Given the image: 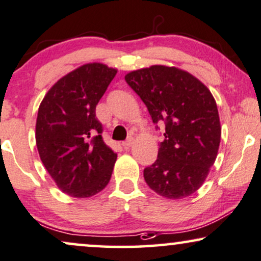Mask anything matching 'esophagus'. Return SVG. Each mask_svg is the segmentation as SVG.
Instances as JSON below:
<instances>
[{
  "instance_id": "34e87169",
  "label": "esophagus",
  "mask_w": 261,
  "mask_h": 261,
  "mask_svg": "<svg viewBox=\"0 0 261 261\" xmlns=\"http://www.w3.org/2000/svg\"><path fill=\"white\" fill-rule=\"evenodd\" d=\"M133 144H134V138H133V137H128L126 141H124L123 143H121V145H123V147H124L125 149L130 148Z\"/></svg>"
}]
</instances>
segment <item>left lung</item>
I'll return each instance as SVG.
<instances>
[{
	"mask_svg": "<svg viewBox=\"0 0 261 261\" xmlns=\"http://www.w3.org/2000/svg\"><path fill=\"white\" fill-rule=\"evenodd\" d=\"M125 81L147 106L152 123H165L163 141L145 182L168 199L196 192L209 174L221 141L213 94L199 80L174 67L152 65L128 72Z\"/></svg>",
	"mask_w": 261,
	"mask_h": 261,
	"instance_id": "obj_1",
	"label": "left lung"
}]
</instances>
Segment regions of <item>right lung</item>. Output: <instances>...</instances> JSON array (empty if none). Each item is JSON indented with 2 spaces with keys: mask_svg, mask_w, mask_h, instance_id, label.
<instances>
[{
  "mask_svg": "<svg viewBox=\"0 0 261 261\" xmlns=\"http://www.w3.org/2000/svg\"><path fill=\"white\" fill-rule=\"evenodd\" d=\"M116 69L85 64L62 77L41 101L36 141L41 162L64 193L92 197L112 175L117 154L102 138L95 109Z\"/></svg>",
  "mask_w": 261,
  "mask_h": 261,
  "instance_id": "1",
  "label": "right lung"
}]
</instances>
